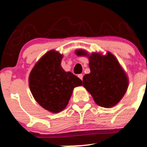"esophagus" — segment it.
Segmentation results:
<instances>
[{"instance_id":"1","label":"esophagus","mask_w":147,"mask_h":147,"mask_svg":"<svg viewBox=\"0 0 147 147\" xmlns=\"http://www.w3.org/2000/svg\"><path fill=\"white\" fill-rule=\"evenodd\" d=\"M78 76H79V78L81 79V80H82L83 79V75L82 74H79L78 75Z\"/></svg>"}]
</instances>
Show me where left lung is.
<instances>
[{
    "instance_id": "obj_1",
    "label": "left lung",
    "mask_w": 147,
    "mask_h": 147,
    "mask_svg": "<svg viewBox=\"0 0 147 147\" xmlns=\"http://www.w3.org/2000/svg\"><path fill=\"white\" fill-rule=\"evenodd\" d=\"M77 56L87 57L90 73L83 77V87L92 95L98 106L111 108L125 94L129 84L126 72L111 52L89 54L84 49L75 52Z\"/></svg>"
}]
</instances>
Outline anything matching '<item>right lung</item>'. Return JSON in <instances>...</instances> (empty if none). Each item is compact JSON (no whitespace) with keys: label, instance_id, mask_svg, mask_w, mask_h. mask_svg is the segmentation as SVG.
<instances>
[{"label":"right lung","instance_id":"right-lung-1","mask_svg":"<svg viewBox=\"0 0 147 147\" xmlns=\"http://www.w3.org/2000/svg\"><path fill=\"white\" fill-rule=\"evenodd\" d=\"M63 54L47 52L38 60L29 75V87L33 98L44 109L59 113L68 105L74 87L82 82L61 66Z\"/></svg>","mask_w":147,"mask_h":147}]
</instances>
